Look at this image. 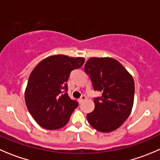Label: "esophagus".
I'll use <instances>...</instances> for the list:
<instances>
[{"instance_id":"1","label":"esophagus","mask_w":160,"mask_h":160,"mask_svg":"<svg viewBox=\"0 0 160 160\" xmlns=\"http://www.w3.org/2000/svg\"><path fill=\"white\" fill-rule=\"evenodd\" d=\"M86 99H87L86 96H84V95L81 96V98H79V102H80V103H82V102H83V101L86 100Z\"/></svg>"}]
</instances>
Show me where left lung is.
I'll use <instances>...</instances> for the list:
<instances>
[{"label": "left lung", "instance_id": "1", "mask_svg": "<svg viewBox=\"0 0 160 160\" xmlns=\"http://www.w3.org/2000/svg\"><path fill=\"white\" fill-rule=\"evenodd\" d=\"M93 88L102 92L94 99V109L87 115L91 127L108 133L118 129L130 116L134 105V81L132 76L112 58H90L84 66Z\"/></svg>", "mask_w": 160, "mask_h": 160}]
</instances>
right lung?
<instances>
[{"label":"right lung","mask_w":160,"mask_h":160,"mask_svg":"<svg viewBox=\"0 0 160 160\" xmlns=\"http://www.w3.org/2000/svg\"><path fill=\"white\" fill-rule=\"evenodd\" d=\"M85 58L55 55L43 59L30 73L25 91L28 111L43 128L57 130L69 121L78 105L66 93L71 71L80 68Z\"/></svg>","instance_id":"add662e5"}]
</instances>
